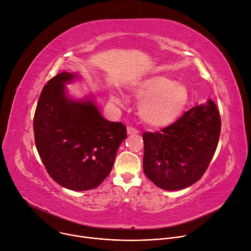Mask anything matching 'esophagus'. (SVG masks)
I'll return each mask as SVG.
<instances>
[{
	"label": "esophagus",
	"mask_w": 251,
	"mask_h": 251,
	"mask_svg": "<svg viewBox=\"0 0 251 251\" xmlns=\"http://www.w3.org/2000/svg\"><path fill=\"white\" fill-rule=\"evenodd\" d=\"M127 133L128 134H137V133H139V131L136 128L132 127V126H128L127 127Z\"/></svg>",
	"instance_id": "34e87169"
}]
</instances>
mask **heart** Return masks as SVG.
<instances>
[{
  "label": "heart",
  "instance_id": "heart-1",
  "mask_svg": "<svg viewBox=\"0 0 251 251\" xmlns=\"http://www.w3.org/2000/svg\"><path fill=\"white\" fill-rule=\"evenodd\" d=\"M134 93L139 99H144L140 106V116L152 127H165L175 122L189 100V91L185 84L163 75L142 80L134 88ZM111 99L120 103L115 94L111 95Z\"/></svg>",
  "mask_w": 251,
  "mask_h": 251
}]
</instances>
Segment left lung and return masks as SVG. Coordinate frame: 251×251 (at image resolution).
<instances>
[{
  "mask_svg": "<svg viewBox=\"0 0 251 251\" xmlns=\"http://www.w3.org/2000/svg\"><path fill=\"white\" fill-rule=\"evenodd\" d=\"M221 127L220 112L208 100L161 132L143 133L146 176L166 191L192 186L202 176L217 150Z\"/></svg>",
  "mask_w": 251,
  "mask_h": 251,
  "instance_id": "left-lung-1",
  "label": "left lung"
}]
</instances>
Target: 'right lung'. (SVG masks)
<instances>
[{"mask_svg":"<svg viewBox=\"0 0 251 251\" xmlns=\"http://www.w3.org/2000/svg\"><path fill=\"white\" fill-rule=\"evenodd\" d=\"M75 77L63 71L43 88L33 117L34 142L54 182L88 191L110 174L127 129L103 118L93 101L69 99L64 83Z\"/></svg>","mask_w":251,"mask_h":251,"instance_id":"obj_1","label":"right lung"}]
</instances>
